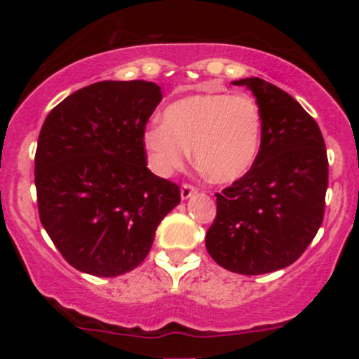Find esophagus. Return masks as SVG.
Instances as JSON below:
<instances>
[{
    "instance_id": "34e87169",
    "label": "esophagus",
    "mask_w": 359,
    "mask_h": 359,
    "mask_svg": "<svg viewBox=\"0 0 359 359\" xmlns=\"http://www.w3.org/2000/svg\"><path fill=\"white\" fill-rule=\"evenodd\" d=\"M196 193H198V189H196L193 184L184 183L183 186H181V199H188V198H191V196L196 194Z\"/></svg>"
}]
</instances>
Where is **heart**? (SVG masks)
<instances>
[{"label": "heart", "mask_w": 359, "mask_h": 359, "mask_svg": "<svg viewBox=\"0 0 359 359\" xmlns=\"http://www.w3.org/2000/svg\"><path fill=\"white\" fill-rule=\"evenodd\" d=\"M263 114L250 96L209 93L178 100L163 111V124L145 130L144 147L156 173L183 168L193 149L194 163L215 183L242 178L257 160Z\"/></svg>", "instance_id": "1"}]
</instances>
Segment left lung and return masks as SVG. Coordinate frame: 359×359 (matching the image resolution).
<instances>
[{
	"label": "left lung",
	"mask_w": 359,
	"mask_h": 359,
	"mask_svg": "<svg viewBox=\"0 0 359 359\" xmlns=\"http://www.w3.org/2000/svg\"><path fill=\"white\" fill-rule=\"evenodd\" d=\"M233 85L257 97L262 147L248 173L215 194L205 248L222 268L253 276L289 266L311 245L325 212L328 158L316 119L291 95L257 76Z\"/></svg>",
	"instance_id": "left-lung-1"
}]
</instances>
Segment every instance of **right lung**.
I'll list each match as a JSON object with an SVG mask.
<instances>
[{"instance_id":"1","label":"right lung","mask_w":359,"mask_h":359,"mask_svg":"<svg viewBox=\"0 0 359 359\" xmlns=\"http://www.w3.org/2000/svg\"><path fill=\"white\" fill-rule=\"evenodd\" d=\"M160 101L151 81H100L65 97L43 122L34 158L39 217L78 271H132L180 204V186L147 168L145 126Z\"/></svg>"}]
</instances>
